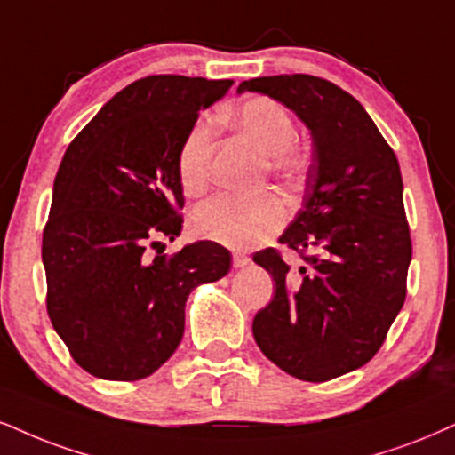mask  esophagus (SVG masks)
I'll list each match as a JSON object with an SVG mask.
<instances>
[{
  "mask_svg": "<svg viewBox=\"0 0 455 455\" xmlns=\"http://www.w3.org/2000/svg\"><path fill=\"white\" fill-rule=\"evenodd\" d=\"M249 255H244V253H240V251H234V255H232V263H234V267H244V266H249Z\"/></svg>",
  "mask_w": 455,
  "mask_h": 455,
  "instance_id": "obj_1",
  "label": "esophagus"
}]
</instances>
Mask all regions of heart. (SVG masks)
I'll list each match as a JSON object with an SVG mask.
<instances>
[{
	"label": "heart",
	"instance_id": "heart-1",
	"mask_svg": "<svg viewBox=\"0 0 455 455\" xmlns=\"http://www.w3.org/2000/svg\"><path fill=\"white\" fill-rule=\"evenodd\" d=\"M226 120L263 156L276 175L295 177L304 168V158L291 148L297 128L283 105L266 97L244 100L229 109ZM211 120H198L179 151V179L188 194H196L209 183L212 158ZM287 212L274 194H217L196 206L192 229L196 236L215 240L229 249H246L259 244L283 226Z\"/></svg>",
	"mask_w": 455,
	"mask_h": 455
}]
</instances>
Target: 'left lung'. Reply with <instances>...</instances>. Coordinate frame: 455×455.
<instances>
[{
	"instance_id": "1",
	"label": "left lung",
	"mask_w": 455,
	"mask_h": 455,
	"mask_svg": "<svg viewBox=\"0 0 455 455\" xmlns=\"http://www.w3.org/2000/svg\"><path fill=\"white\" fill-rule=\"evenodd\" d=\"M244 91L283 103L310 131L304 206L278 240L318 251L299 274L274 249L255 253L276 291L253 335L283 371L327 382L371 361L405 301L411 238L399 160L363 105L323 77H255Z\"/></svg>"
}]
</instances>
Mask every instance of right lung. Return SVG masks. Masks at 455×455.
<instances>
[{
	"label": "right lung",
	"mask_w": 455,
	"mask_h": 455,
	"mask_svg": "<svg viewBox=\"0 0 455 455\" xmlns=\"http://www.w3.org/2000/svg\"><path fill=\"white\" fill-rule=\"evenodd\" d=\"M232 80L149 76L100 108L67 148L42 238L48 316L73 361L111 382L148 378L183 338L185 301L229 272L211 240L175 255L149 249L181 234L179 151Z\"/></svg>",
	"instance_id": "right-lung-1"
}]
</instances>
